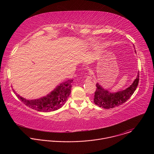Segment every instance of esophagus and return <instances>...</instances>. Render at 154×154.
<instances>
[{
    "instance_id": "obj_1",
    "label": "esophagus",
    "mask_w": 154,
    "mask_h": 154,
    "mask_svg": "<svg viewBox=\"0 0 154 154\" xmlns=\"http://www.w3.org/2000/svg\"><path fill=\"white\" fill-rule=\"evenodd\" d=\"M91 79H92V77L91 76H88V77H86V78L85 80V81L86 82H90L91 80Z\"/></svg>"
}]
</instances>
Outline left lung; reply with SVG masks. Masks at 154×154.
Wrapping results in <instances>:
<instances>
[{
	"label": "left lung",
	"instance_id": "left-lung-1",
	"mask_svg": "<svg viewBox=\"0 0 154 154\" xmlns=\"http://www.w3.org/2000/svg\"><path fill=\"white\" fill-rule=\"evenodd\" d=\"M139 82V72L133 83L127 88L117 92H110L98 83L96 84V90L94 93V102L96 105L103 108H113L125 102L134 94Z\"/></svg>",
	"mask_w": 154,
	"mask_h": 154
}]
</instances>
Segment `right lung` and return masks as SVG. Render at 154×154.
<instances>
[{"instance_id":"right-lung-1","label":"right lung","mask_w":154,"mask_h":154,"mask_svg":"<svg viewBox=\"0 0 154 154\" xmlns=\"http://www.w3.org/2000/svg\"><path fill=\"white\" fill-rule=\"evenodd\" d=\"M72 82V80H68L62 82L48 95L37 99H26L17 94L14 90L13 91L22 102L30 108L39 112H50L60 108L66 102L71 91Z\"/></svg>"}]
</instances>
